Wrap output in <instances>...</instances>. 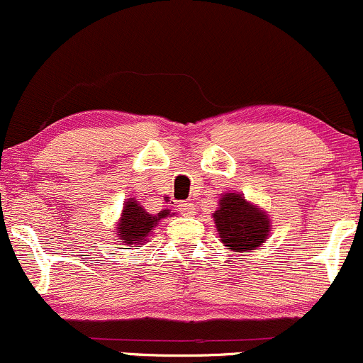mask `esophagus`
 Wrapping results in <instances>:
<instances>
[{
	"label": "esophagus",
	"instance_id": "esophagus-1",
	"mask_svg": "<svg viewBox=\"0 0 363 363\" xmlns=\"http://www.w3.org/2000/svg\"><path fill=\"white\" fill-rule=\"evenodd\" d=\"M178 211L185 216H192L194 213H196V206H194L192 203H186V201H183V203L178 204Z\"/></svg>",
	"mask_w": 363,
	"mask_h": 363
}]
</instances>
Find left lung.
I'll return each instance as SVG.
<instances>
[{"label": "left lung", "instance_id": "left-lung-1", "mask_svg": "<svg viewBox=\"0 0 363 363\" xmlns=\"http://www.w3.org/2000/svg\"><path fill=\"white\" fill-rule=\"evenodd\" d=\"M211 218L223 246L242 255L259 250L271 233L267 213L239 192L222 194Z\"/></svg>", "mask_w": 363, "mask_h": 363}]
</instances>
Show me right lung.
<instances>
[{
    "label": "right lung",
    "mask_w": 363,
    "mask_h": 363,
    "mask_svg": "<svg viewBox=\"0 0 363 363\" xmlns=\"http://www.w3.org/2000/svg\"><path fill=\"white\" fill-rule=\"evenodd\" d=\"M173 215L174 213H171V209H162L157 215H152L141 206L140 201L129 197L124 203L121 218L117 220V225H115L117 241L125 246L145 245L150 239V234L154 233L155 227L159 225L160 220Z\"/></svg>",
    "instance_id": "add662e5"
}]
</instances>
